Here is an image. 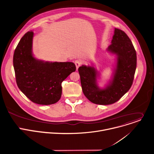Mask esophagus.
Masks as SVG:
<instances>
[{
	"label": "esophagus",
	"instance_id": "34e87169",
	"mask_svg": "<svg viewBox=\"0 0 154 154\" xmlns=\"http://www.w3.org/2000/svg\"><path fill=\"white\" fill-rule=\"evenodd\" d=\"M75 65L76 66V69L78 70V68L81 66V62L79 60H76L75 62Z\"/></svg>",
	"mask_w": 154,
	"mask_h": 154
}]
</instances>
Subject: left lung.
<instances>
[{
  "label": "left lung",
  "instance_id": "left-lung-1",
  "mask_svg": "<svg viewBox=\"0 0 154 154\" xmlns=\"http://www.w3.org/2000/svg\"><path fill=\"white\" fill-rule=\"evenodd\" d=\"M108 50L117 56V63L113 79L105 89H101L97 86V73L94 68L82 65L78 68L83 94L97 105H111L120 100L131 87L136 71V53L125 32L115 29Z\"/></svg>",
  "mask_w": 154,
  "mask_h": 154
}]
</instances>
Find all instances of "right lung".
Wrapping results in <instances>:
<instances>
[{"instance_id":"1","label":"right lung","mask_w":154,"mask_h":154,"mask_svg":"<svg viewBox=\"0 0 154 154\" xmlns=\"http://www.w3.org/2000/svg\"><path fill=\"white\" fill-rule=\"evenodd\" d=\"M33 32L24 34L13 55L16 81L21 91L32 102L48 105L56 103L62 95V82L75 72L74 63L48 62L35 59L32 54Z\"/></svg>"}]
</instances>
